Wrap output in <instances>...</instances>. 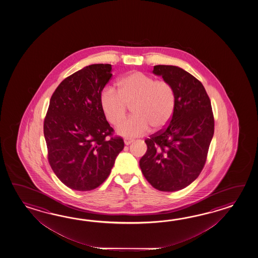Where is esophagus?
I'll return each mask as SVG.
<instances>
[{
	"mask_svg": "<svg viewBox=\"0 0 258 258\" xmlns=\"http://www.w3.org/2000/svg\"><path fill=\"white\" fill-rule=\"evenodd\" d=\"M133 142H134V140L131 139V138H125V139H124V144H125V145H130V144Z\"/></svg>",
	"mask_w": 258,
	"mask_h": 258,
	"instance_id": "obj_1",
	"label": "esophagus"
}]
</instances>
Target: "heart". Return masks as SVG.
Instances as JSON below:
<instances>
[{
	"label": "heart",
	"mask_w": 258,
	"mask_h": 258,
	"mask_svg": "<svg viewBox=\"0 0 258 258\" xmlns=\"http://www.w3.org/2000/svg\"><path fill=\"white\" fill-rule=\"evenodd\" d=\"M99 102L106 119L113 125L123 121L128 106L133 105L134 116L118 127V133L123 137H139L148 133L150 126L159 131L168 125L175 110V91L165 80L132 72L118 81L117 90L105 87Z\"/></svg>",
	"instance_id": "heart-1"
}]
</instances>
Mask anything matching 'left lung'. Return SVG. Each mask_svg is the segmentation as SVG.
I'll use <instances>...</instances> for the list:
<instances>
[{"instance_id": "left-lung-1", "label": "left lung", "mask_w": 258, "mask_h": 258, "mask_svg": "<svg viewBox=\"0 0 258 258\" xmlns=\"http://www.w3.org/2000/svg\"><path fill=\"white\" fill-rule=\"evenodd\" d=\"M153 73L175 91L174 113L169 124L145 142L148 150L139 165L152 186L162 192L183 189L206 164L214 135V115L202 83L180 67L155 66Z\"/></svg>"}]
</instances>
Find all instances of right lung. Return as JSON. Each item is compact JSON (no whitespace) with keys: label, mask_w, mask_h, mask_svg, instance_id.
Wrapping results in <instances>:
<instances>
[{"label":"right lung","mask_w":258,"mask_h":258,"mask_svg":"<svg viewBox=\"0 0 258 258\" xmlns=\"http://www.w3.org/2000/svg\"><path fill=\"white\" fill-rule=\"evenodd\" d=\"M110 71V64L86 66L62 80L49 100L43 125L48 160L59 180L73 190L99 187L124 148L99 102Z\"/></svg>","instance_id":"right-lung-1"}]
</instances>
